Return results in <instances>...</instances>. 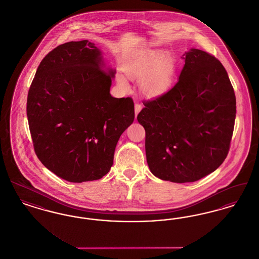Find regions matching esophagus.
<instances>
[{
    "mask_svg": "<svg viewBox=\"0 0 259 259\" xmlns=\"http://www.w3.org/2000/svg\"><path fill=\"white\" fill-rule=\"evenodd\" d=\"M142 108H143V106H142V104L140 103V102H136L135 103V114L137 115L140 111L142 110Z\"/></svg>",
    "mask_w": 259,
    "mask_h": 259,
    "instance_id": "34e87169",
    "label": "esophagus"
}]
</instances>
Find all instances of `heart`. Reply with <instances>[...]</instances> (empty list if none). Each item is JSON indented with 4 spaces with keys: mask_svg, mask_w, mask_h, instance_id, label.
I'll use <instances>...</instances> for the list:
<instances>
[{
    "mask_svg": "<svg viewBox=\"0 0 259 259\" xmlns=\"http://www.w3.org/2000/svg\"><path fill=\"white\" fill-rule=\"evenodd\" d=\"M175 72V60L169 53L158 50L148 51L127 68V74L134 79H142L143 92L149 97L162 94L172 81ZM117 81L126 87V81L118 75Z\"/></svg>",
    "mask_w": 259,
    "mask_h": 259,
    "instance_id": "heart-1",
    "label": "heart"
}]
</instances>
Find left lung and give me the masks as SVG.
<instances>
[{"mask_svg":"<svg viewBox=\"0 0 259 259\" xmlns=\"http://www.w3.org/2000/svg\"><path fill=\"white\" fill-rule=\"evenodd\" d=\"M183 56L178 82L144 101L137 116L146 130L150 171L178 184L196 182L222 165L236 117L234 89L220 60L196 49Z\"/></svg>","mask_w":259,"mask_h":259,"instance_id":"obj_1","label":"left lung"}]
</instances>
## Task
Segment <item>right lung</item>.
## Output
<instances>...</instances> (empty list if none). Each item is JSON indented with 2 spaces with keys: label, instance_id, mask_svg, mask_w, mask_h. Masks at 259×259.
Segmentation results:
<instances>
[{
  "label": "right lung",
  "instance_id": "1",
  "mask_svg": "<svg viewBox=\"0 0 259 259\" xmlns=\"http://www.w3.org/2000/svg\"><path fill=\"white\" fill-rule=\"evenodd\" d=\"M102 65L100 50L87 39L63 44L41 60L28 92L37 158L71 183L107 175L120 136L134 121L133 100L111 96L114 72Z\"/></svg>",
  "mask_w": 259,
  "mask_h": 259
}]
</instances>
